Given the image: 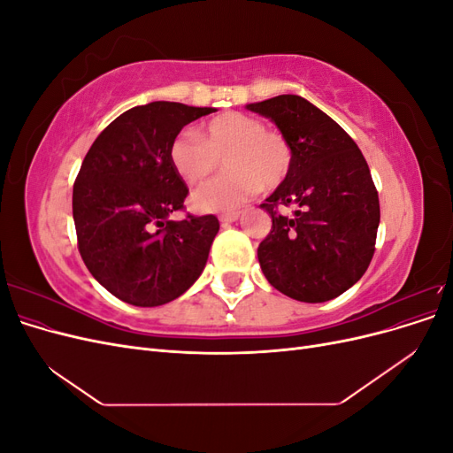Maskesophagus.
Segmentation results:
<instances>
[{
    "label": "esophagus",
    "mask_w": 453,
    "mask_h": 453,
    "mask_svg": "<svg viewBox=\"0 0 453 453\" xmlns=\"http://www.w3.org/2000/svg\"><path fill=\"white\" fill-rule=\"evenodd\" d=\"M238 217H240V211H226L219 219H221V223H234L238 221Z\"/></svg>",
    "instance_id": "1"
}]
</instances>
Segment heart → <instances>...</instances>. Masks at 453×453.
<instances>
[{"mask_svg":"<svg viewBox=\"0 0 453 453\" xmlns=\"http://www.w3.org/2000/svg\"><path fill=\"white\" fill-rule=\"evenodd\" d=\"M225 164V173L193 195L200 211H225L280 187L289 175L293 149L278 130L257 117L230 111L211 119L200 138L183 130L170 143V162L187 183H202Z\"/></svg>","mask_w":453,"mask_h":453,"instance_id":"obj_1","label":"heart"}]
</instances>
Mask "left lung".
I'll list each match as a JSON object with an SVG mask.
<instances>
[{"instance_id":"1","label":"left lung","mask_w":453,"mask_h":453,"mask_svg":"<svg viewBox=\"0 0 453 453\" xmlns=\"http://www.w3.org/2000/svg\"><path fill=\"white\" fill-rule=\"evenodd\" d=\"M250 111L276 122L293 149L285 181L260 208L272 217L257 257L272 287L300 303H325L357 283L376 250L380 200L348 132L321 109L281 94ZM280 207L294 213L283 216Z\"/></svg>"}]
</instances>
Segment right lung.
Listing matches in <instances>:
<instances>
[{"instance_id": "add662e5", "label": "right lung", "mask_w": 453, "mask_h": 453, "mask_svg": "<svg viewBox=\"0 0 453 453\" xmlns=\"http://www.w3.org/2000/svg\"><path fill=\"white\" fill-rule=\"evenodd\" d=\"M213 107L150 102L109 125L81 164L73 185L77 248L88 272L132 306H160L181 296L202 273L215 215L181 211L188 187L170 162L181 128Z\"/></svg>"}]
</instances>
